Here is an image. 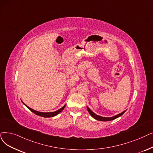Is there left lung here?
Instances as JSON below:
<instances>
[{"label": "left lung", "instance_id": "left-lung-1", "mask_svg": "<svg viewBox=\"0 0 153 153\" xmlns=\"http://www.w3.org/2000/svg\"><path fill=\"white\" fill-rule=\"evenodd\" d=\"M87 109H88V112H89V113L90 114V115H91L93 118H94L95 119H96V120L100 121H109L114 120V119H116V118H117V117H119L121 116L124 113V112H126V111L122 112L121 113L115 115V116H112V117H102V116H100L96 114L94 112H92V111L89 108V107H88V105H87Z\"/></svg>", "mask_w": 153, "mask_h": 153}]
</instances>
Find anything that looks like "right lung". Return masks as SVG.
I'll list each match as a JSON object with an SVG mask.
<instances>
[{"label": "right lung", "mask_w": 153, "mask_h": 153, "mask_svg": "<svg viewBox=\"0 0 153 153\" xmlns=\"http://www.w3.org/2000/svg\"><path fill=\"white\" fill-rule=\"evenodd\" d=\"M23 104L26 106V107H27L30 111H32L33 113H34L35 114H36V115H38V116H41V117H54V116H56V115H57L59 113H60V112L64 109V108H65V104L63 106L62 108H61V109H59V110H57V111H54V112H39V111H36V110H34V109H32V108H29V106H27V105H25L24 102H23Z\"/></svg>", "instance_id": "add662e5"}]
</instances>
